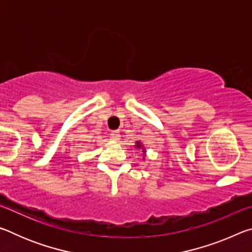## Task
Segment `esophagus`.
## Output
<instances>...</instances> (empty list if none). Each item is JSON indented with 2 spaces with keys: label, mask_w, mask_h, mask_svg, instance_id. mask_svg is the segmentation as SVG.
Returning a JSON list of instances; mask_svg holds the SVG:
<instances>
[{
  "label": "esophagus",
  "mask_w": 252,
  "mask_h": 252,
  "mask_svg": "<svg viewBox=\"0 0 252 252\" xmlns=\"http://www.w3.org/2000/svg\"><path fill=\"white\" fill-rule=\"evenodd\" d=\"M110 138L114 140V141H118L120 139V133H119V131H112L110 133Z\"/></svg>",
  "instance_id": "obj_1"
}]
</instances>
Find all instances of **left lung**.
I'll use <instances>...</instances> for the list:
<instances>
[{
  "instance_id": "obj_1",
  "label": "left lung",
  "mask_w": 252,
  "mask_h": 252,
  "mask_svg": "<svg viewBox=\"0 0 252 252\" xmlns=\"http://www.w3.org/2000/svg\"><path fill=\"white\" fill-rule=\"evenodd\" d=\"M135 143H136V144H134V147H135V148H138V149H142L143 157H146V148L143 147V144H142L141 142H139V141H136ZM143 160H144V158H143Z\"/></svg>"
}]
</instances>
